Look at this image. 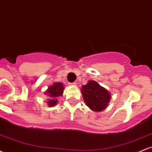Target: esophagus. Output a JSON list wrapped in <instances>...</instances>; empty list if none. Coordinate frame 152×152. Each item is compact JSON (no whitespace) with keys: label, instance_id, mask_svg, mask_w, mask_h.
I'll return each instance as SVG.
<instances>
[{"label":"esophagus","instance_id":"34e87169","mask_svg":"<svg viewBox=\"0 0 152 152\" xmlns=\"http://www.w3.org/2000/svg\"><path fill=\"white\" fill-rule=\"evenodd\" d=\"M69 85H70V86H76V82H73V83H69Z\"/></svg>","mask_w":152,"mask_h":152}]
</instances>
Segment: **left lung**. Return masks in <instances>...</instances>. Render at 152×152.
Masks as SVG:
<instances>
[{
  "label": "left lung",
  "mask_w": 152,
  "mask_h": 152,
  "mask_svg": "<svg viewBox=\"0 0 152 152\" xmlns=\"http://www.w3.org/2000/svg\"><path fill=\"white\" fill-rule=\"evenodd\" d=\"M81 92L86 106L94 111L105 109L111 98L109 92L94 81H89L83 85Z\"/></svg>",
  "instance_id": "1"
}]
</instances>
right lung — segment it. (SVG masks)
Returning a JSON list of instances; mask_svg holds the SVG:
<instances>
[{
  "mask_svg": "<svg viewBox=\"0 0 152 152\" xmlns=\"http://www.w3.org/2000/svg\"><path fill=\"white\" fill-rule=\"evenodd\" d=\"M64 87L63 86L62 83L60 82H56V83H54L53 85L48 87V90L46 91V94L48 95V96L49 97L48 101L47 102L48 106H53L57 104V97L61 96H62L63 92H64Z\"/></svg>",
  "mask_w": 152,
  "mask_h": 152,
  "instance_id": "1",
  "label": "right lung"
}]
</instances>
